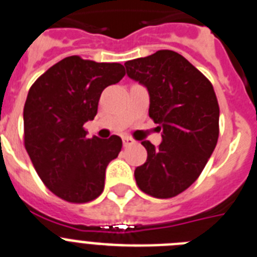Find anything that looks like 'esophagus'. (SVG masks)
Masks as SVG:
<instances>
[{
  "label": "esophagus",
  "mask_w": 257,
  "mask_h": 257,
  "mask_svg": "<svg viewBox=\"0 0 257 257\" xmlns=\"http://www.w3.org/2000/svg\"><path fill=\"white\" fill-rule=\"evenodd\" d=\"M122 142H123V147H128V146L135 143V141H134L133 138H128V137L122 138Z\"/></svg>",
  "instance_id": "esophagus-1"
}]
</instances>
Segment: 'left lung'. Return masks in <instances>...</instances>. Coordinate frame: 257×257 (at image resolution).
Segmentation results:
<instances>
[{
  "instance_id": "left-lung-1",
  "label": "left lung",
  "mask_w": 257,
  "mask_h": 257,
  "mask_svg": "<svg viewBox=\"0 0 257 257\" xmlns=\"http://www.w3.org/2000/svg\"><path fill=\"white\" fill-rule=\"evenodd\" d=\"M127 76L150 93V118L163 131L155 147L142 142L147 162L135 169L139 189L172 198L200 177L219 137V105L211 82L171 50L124 63Z\"/></svg>"
}]
</instances>
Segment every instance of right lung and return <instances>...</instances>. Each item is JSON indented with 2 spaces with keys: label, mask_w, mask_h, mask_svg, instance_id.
<instances>
[{
  "label": "right lung",
  "mask_w": 257,
  "mask_h": 257,
  "mask_svg": "<svg viewBox=\"0 0 257 257\" xmlns=\"http://www.w3.org/2000/svg\"><path fill=\"white\" fill-rule=\"evenodd\" d=\"M126 75L119 63L68 56L34 82L23 109V141L43 184L61 200L85 203L105 186L106 167L118 156L122 139L86 138L103 89Z\"/></svg>",
  "instance_id": "obj_1"
}]
</instances>
